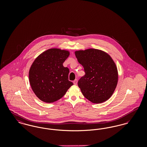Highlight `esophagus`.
I'll return each instance as SVG.
<instances>
[{"mask_svg":"<svg viewBox=\"0 0 147 147\" xmlns=\"http://www.w3.org/2000/svg\"><path fill=\"white\" fill-rule=\"evenodd\" d=\"M77 83H78V80L77 79H76L73 81V84H74L75 85H77Z\"/></svg>","mask_w":147,"mask_h":147,"instance_id":"34e87169","label":"esophagus"}]
</instances>
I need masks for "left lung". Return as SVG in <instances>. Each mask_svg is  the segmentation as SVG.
Listing matches in <instances>:
<instances>
[{"instance_id": "1", "label": "left lung", "mask_w": 147, "mask_h": 147, "mask_svg": "<svg viewBox=\"0 0 147 147\" xmlns=\"http://www.w3.org/2000/svg\"><path fill=\"white\" fill-rule=\"evenodd\" d=\"M85 74L78 81L84 97L92 103L105 102L112 96L118 82L117 67L109 55L90 49L75 52Z\"/></svg>"}]
</instances>
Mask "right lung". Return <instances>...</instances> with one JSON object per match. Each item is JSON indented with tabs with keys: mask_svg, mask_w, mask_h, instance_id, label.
<instances>
[{
	"mask_svg": "<svg viewBox=\"0 0 147 147\" xmlns=\"http://www.w3.org/2000/svg\"><path fill=\"white\" fill-rule=\"evenodd\" d=\"M69 52L51 49L35 59L29 70V81L36 96L51 103L62 98L73 83L69 81V70L63 63Z\"/></svg>",
	"mask_w": 147,
	"mask_h": 147,
	"instance_id": "1",
	"label": "right lung"
}]
</instances>
